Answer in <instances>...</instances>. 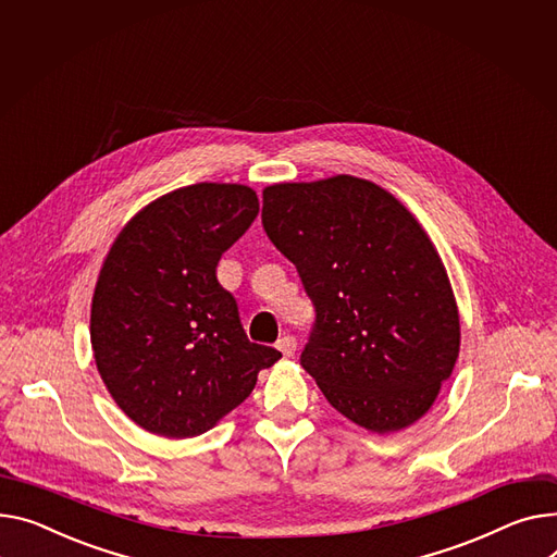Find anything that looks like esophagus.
<instances>
[{
	"mask_svg": "<svg viewBox=\"0 0 557 557\" xmlns=\"http://www.w3.org/2000/svg\"><path fill=\"white\" fill-rule=\"evenodd\" d=\"M280 351H282V356L284 358H290L293 354H295V347H298V343H295V338L293 336H284V338H280L277 341V345H275Z\"/></svg>",
	"mask_w": 557,
	"mask_h": 557,
	"instance_id": "34e87169",
	"label": "esophagus"
}]
</instances>
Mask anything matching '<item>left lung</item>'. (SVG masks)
Segmentation results:
<instances>
[{
    "label": "left lung",
    "mask_w": 557,
    "mask_h": 557,
    "mask_svg": "<svg viewBox=\"0 0 557 557\" xmlns=\"http://www.w3.org/2000/svg\"><path fill=\"white\" fill-rule=\"evenodd\" d=\"M262 224L315 307L302 367L351 423L389 434L428 414L461 345L441 257L381 185L338 174L264 188Z\"/></svg>",
    "instance_id": "1"
}]
</instances>
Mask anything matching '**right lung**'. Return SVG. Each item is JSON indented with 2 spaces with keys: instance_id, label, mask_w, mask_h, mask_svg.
Returning <instances> with one entry per match:
<instances>
[{
  "instance_id": "add662e5",
  "label": "right lung",
  "mask_w": 557,
  "mask_h": 557,
  "mask_svg": "<svg viewBox=\"0 0 557 557\" xmlns=\"http://www.w3.org/2000/svg\"><path fill=\"white\" fill-rule=\"evenodd\" d=\"M242 183H195L138 210L111 244L91 300L98 374L143 430L188 438L214 428L282 354L246 338L216 264L255 221Z\"/></svg>"
}]
</instances>
